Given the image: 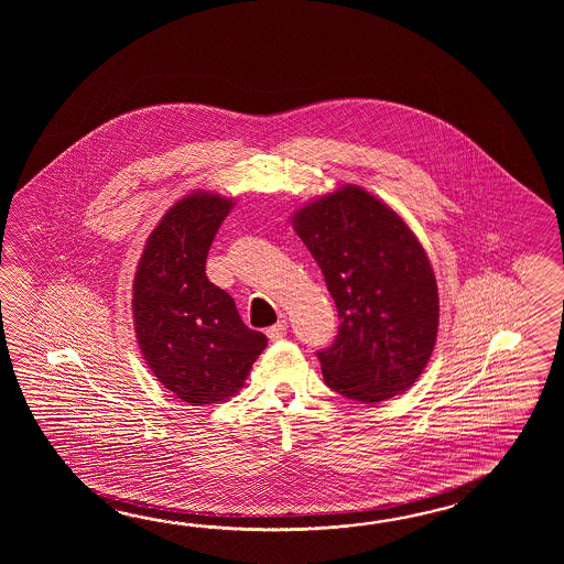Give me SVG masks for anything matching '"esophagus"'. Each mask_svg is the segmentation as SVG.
Listing matches in <instances>:
<instances>
[{
	"label": "esophagus",
	"mask_w": 564,
	"mask_h": 564,
	"mask_svg": "<svg viewBox=\"0 0 564 564\" xmlns=\"http://www.w3.org/2000/svg\"><path fill=\"white\" fill-rule=\"evenodd\" d=\"M286 321H280V323L274 324V326H270V328L265 330V335H268L270 340H280V338H284V336H286Z\"/></svg>",
	"instance_id": "34e87169"
}]
</instances>
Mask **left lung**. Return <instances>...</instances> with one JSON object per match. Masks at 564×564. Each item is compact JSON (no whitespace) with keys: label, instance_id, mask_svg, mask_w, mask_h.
<instances>
[{"label":"left lung","instance_id":"left-lung-1","mask_svg":"<svg viewBox=\"0 0 564 564\" xmlns=\"http://www.w3.org/2000/svg\"><path fill=\"white\" fill-rule=\"evenodd\" d=\"M292 224L340 318L335 343L316 352L326 384L360 403L405 393L432 357L440 324L437 284L415 234L359 185L304 205Z\"/></svg>","mask_w":564,"mask_h":564}]
</instances>
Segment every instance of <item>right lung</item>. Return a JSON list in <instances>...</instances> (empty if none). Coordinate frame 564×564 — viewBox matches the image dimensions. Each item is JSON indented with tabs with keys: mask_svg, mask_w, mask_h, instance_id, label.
Masks as SVG:
<instances>
[{
	"mask_svg": "<svg viewBox=\"0 0 564 564\" xmlns=\"http://www.w3.org/2000/svg\"><path fill=\"white\" fill-rule=\"evenodd\" d=\"M234 207L189 193L149 236L132 284L137 343L159 383L189 405L236 395L268 345L248 328L226 290L205 276L217 229Z\"/></svg>",
	"mask_w": 564,
	"mask_h": 564,
	"instance_id": "1",
	"label": "right lung"
}]
</instances>
